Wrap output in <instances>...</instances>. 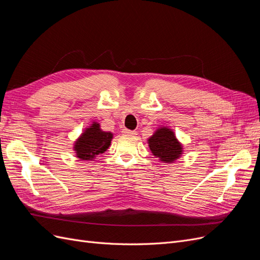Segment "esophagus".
Segmentation results:
<instances>
[{
  "mask_svg": "<svg viewBox=\"0 0 260 260\" xmlns=\"http://www.w3.org/2000/svg\"><path fill=\"white\" fill-rule=\"evenodd\" d=\"M123 133L126 134V135H136V134H137L136 131H131V129H126V128L123 131Z\"/></svg>",
  "mask_w": 260,
  "mask_h": 260,
  "instance_id": "esophagus-1",
  "label": "esophagus"
}]
</instances>
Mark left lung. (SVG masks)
<instances>
[{
	"label": "left lung",
	"instance_id": "left-lung-1",
	"mask_svg": "<svg viewBox=\"0 0 260 260\" xmlns=\"http://www.w3.org/2000/svg\"><path fill=\"white\" fill-rule=\"evenodd\" d=\"M149 148L153 155L164 163H172L182 153V146L176 138L172 129L167 127L158 128L148 139Z\"/></svg>",
	"mask_w": 260,
	"mask_h": 260
}]
</instances>
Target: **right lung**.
<instances>
[{"mask_svg": "<svg viewBox=\"0 0 260 260\" xmlns=\"http://www.w3.org/2000/svg\"><path fill=\"white\" fill-rule=\"evenodd\" d=\"M112 137V133L104 132L98 123H93L74 142V151L80 160H93L109 148Z\"/></svg>", "mask_w": 260, "mask_h": 260, "instance_id": "obj_1", "label": "right lung"}]
</instances>
